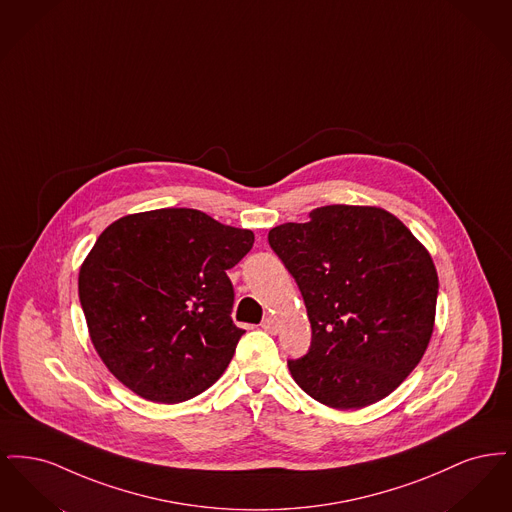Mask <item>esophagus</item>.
I'll use <instances>...</instances> for the list:
<instances>
[{
	"label": "esophagus",
	"mask_w": 512,
	"mask_h": 512,
	"mask_svg": "<svg viewBox=\"0 0 512 512\" xmlns=\"http://www.w3.org/2000/svg\"><path fill=\"white\" fill-rule=\"evenodd\" d=\"M261 328L268 332V334H276L278 332V324H276V318L267 317L261 322Z\"/></svg>",
	"instance_id": "34e87169"
}]
</instances>
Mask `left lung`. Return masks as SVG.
<instances>
[{"mask_svg":"<svg viewBox=\"0 0 512 512\" xmlns=\"http://www.w3.org/2000/svg\"><path fill=\"white\" fill-rule=\"evenodd\" d=\"M268 232L311 320V347L288 359L293 380L332 409L390 395L434 330L438 272L411 230L378 207L326 205Z\"/></svg>","mask_w":512,"mask_h":512,"instance_id":"obj_1","label":"left lung"}]
</instances>
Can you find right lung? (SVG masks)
Segmentation results:
<instances>
[{
	"instance_id": "add662e5",
	"label": "right lung",
	"mask_w": 512,
	"mask_h": 512,
	"mask_svg": "<svg viewBox=\"0 0 512 512\" xmlns=\"http://www.w3.org/2000/svg\"><path fill=\"white\" fill-rule=\"evenodd\" d=\"M255 236L197 209H155L107 226L78 276L90 338L126 388L180 403L211 388L245 330L232 320L236 267Z\"/></svg>"
}]
</instances>
